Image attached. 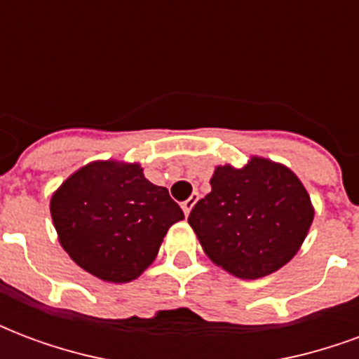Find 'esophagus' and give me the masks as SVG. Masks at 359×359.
I'll list each match as a JSON object with an SVG mask.
<instances>
[{
    "label": "esophagus",
    "mask_w": 359,
    "mask_h": 359,
    "mask_svg": "<svg viewBox=\"0 0 359 359\" xmlns=\"http://www.w3.org/2000/svg\"><path fill=\"white\" fill-rule=\"evenodd\" d=\"M196 198H198V196H190V198H188L187 202H182V211H184V215H190V211H192V208H194V203H196Z\"/></svg>",
    "instance_id": "34e87169"
}]
</instances>
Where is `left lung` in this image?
<instances>
[{
  "label": "left lung",
  "instance_id": "left-lung-1",
  "mask_svg": "<svg viewBox=\"0 0 359 359\" xmlns=\"http://www.w3.org/2000/svg\"><path fill=\"white\" fill-rule=\"evenodd\" d=\"M211 192L188 223L205 256L238 278H262L292 259L313 223L308 190L286 165L252 156L244 167L217 165Z\"/></svg>",
  "mask_w": 359,
  "mask_h": 359
}]
</instances>
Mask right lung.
<instances>
[{
  "instance_id": "right-lung-1",
  "label": "right lung",
  "mask_w": 359,
  "mask_h": 359,
  "mask_svg": "<svg viewBox=\"0 0 359 359\" xmlns=\"http://www.w3.org/2000/svg\"><path fill=\"white\" fill-rule=\"evenodd\" d=\"M59 244L74 264L107 283H130L154 264L184 213L144 177L140 163L92 161L51 194Z\"/></svg>"
}]
</instances>
